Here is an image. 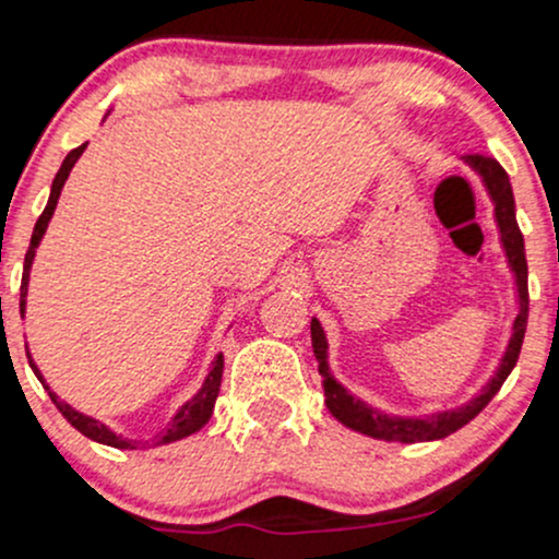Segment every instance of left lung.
I'll use <instances>...</instances> for the list:
<instances>
[{
    "label": "left lung",
    "mask_w": 559,
    "mask_h": 559,
    "mask_svg": "<svg viewBox=\"0 0 559 559\" xmlns=\"http://www.w3.org/2000/svg\"><path fill=\"white\" fill-rule=\"evenodd\" d=\"M473 170L478 173L480 181H484L486 191H489L493 202V215H497L499 236H502V247L510 262L512 273H515V286H518V301H521V312H518L515 323H512V336L507 344V352L499 362L497 373L478 396H473L471 402L463 404L457 409H444V413L426 415V418H396V415L378 413L376 407L365 404L357 396H352L336 378L331 376L329 368V342H325V333L320 329L318 318H312L310 333H312V352L318 357V373L323 376V391H325V407L331 409V415L338 423H344L352 431H360L365 436H373V439L383 441H400V444H418V441H433L444 439V436L454 433L457 428H463L471 423L480 409L493 400L499 389H502L504 378L515 368L518 355H521L523 336H525V323H528V262H525V247H523V234L518 228L515 221V197H512L510 178L502 165L493 157L484 155H465L463 157Z\"/></svg>",
    "instance_id": "1"
}]
</instances>
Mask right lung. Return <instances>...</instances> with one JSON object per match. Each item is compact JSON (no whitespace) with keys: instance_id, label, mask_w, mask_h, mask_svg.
Masks as SVG:
<instances>
[{"instance_id":"1","label":"right lung","mask_w":559,"mask_h":559,"mask_svg":"<svg viewBox=\"0 0 559 559\" xmlns=\"http://www.w3.org/2000/svg\"><path fill=\"white\" fill-rule=\"evenodd\" d=\"M83 150H86V144L75 146V150L70 152V155H68L66 159H62V168L57 170V176H55V181H52V194H49L47 207H44L41 217H38V221H36L34 236H31V247H28V252H25V262H23L21 312L25 310V294H28V273H31V265H34L36 247H38V243H41L44 234H47V226H49V221H52V215H55L57 199H60L62 186H66L70 170H73V165L79 163V157L83 155ZM25 355H28V349H25ZM28 362H31V368H34V373H36L38 381L44 383L41 370L36 368V362L31 360V355H28ZM221 381H223V355H215V360H213V365H210V373H207V378H204L202 389H199L197 394L191 396V400L186 402L183 407L178 409L176 415H173L170 426L165 428V431L159 433V436H155V441H131V439H123V436L112 433L110 428L105 426V423L88 418V415H83V413H79V409L70 407L68 402H62L60 396H57L55 391L47 386V383H44V389L49 391V396H52L55 407L60 409L62 415H66V420L70 423V426L75 428V431H81L83 436H88V439H92V441H99V444H107V447H115V449H136V447L170 444V441H178V439H183V436L197 433L199 428H202L204 423L210 420V415H213V407H215V400H217V391H221Z\"/></svg>"}]
</instances>
